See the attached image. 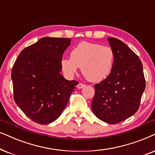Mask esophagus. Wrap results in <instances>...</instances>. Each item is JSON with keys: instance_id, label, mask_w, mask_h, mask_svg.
Wrapping results in <instances>:
<instances>
[{"instance_id": "obj_1", "label": "esophagus", "mask_w": 155, "mask_h": 155, "mask_svg": "<svg viewBox=\"0 0 155 155\" xmlns=\"http://www.w3.org/2000/svg\"><path fill=\"white\" fill-rule=\"evenodd\" d=\"M85 86H86L85 84H81V83H79V84L77 85V88H84Z\"/></svg>"}]
</instances>
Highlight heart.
Here are the masks:
<instances>
[{
  "label": "heart",
  "mask_w": 155,
  "mask_h": 155,
  "mask_svg": "<svg viewBox=\"0 0 155 155\" xmlns=\"http://www.w3.org/2000/svg\"><path fill=\"white\" fill-rule=\"evenodd\" d=\"M114 63V53L108 46L82 42L70 52V58L61 61V68L67 78H72L78 67L88 81L100 82L110 74Z\"/></svg>",
  "instance_id": "heart-1"
}]
</instances>
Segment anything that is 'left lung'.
<instances>
[{"label":"left lung","mask_w":155,"mask_h":155,"mask_svg":"<svg viewBox=\"0 0 155 155\" xmlns=\"http://www.w3.org/2000/svg\"><path fill=\"white\" fill-rule=\"evenodd\" d=\"M108 41L114 53V63L108 77L94 86L91 108L98 119L116 124L137 111L145 80L136 54L118 39L108 38Z\"/></svg>","instance_id":"left-lung-1"}]
</instances>
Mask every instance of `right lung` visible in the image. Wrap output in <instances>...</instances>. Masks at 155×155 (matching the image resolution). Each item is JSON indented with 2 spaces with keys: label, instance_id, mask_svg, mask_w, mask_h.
Listing matches in <instances>:
<instances>
[{
  "label": "right lung",
  "instance_id": "right-lung-1",
  "mask_svg": "<svg viewBox=\"0 0 155 155\" xmlns=\"http://www.w3.org/2000/svg\"><path fill=\"white\" fill-rule=\"evenodd\" d=\"M69 38H46L25 48L11 73L14 100L27 116L41 125L60 116L77 85L61 74L64 51Z\"/></svg>",
  "mask_w": 155,
  "mask_h": 155
}]
</instances>
